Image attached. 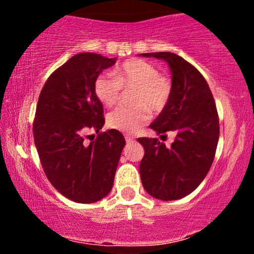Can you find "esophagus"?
I'll use <instances>...</instances> for the list:
<instances>
[{
    "label": "esophagus",
    "instance_id": "obj_1",
    "mask_svg": "<svg viewBox=\"0 0 254 254\" xmlns=\"http://www.w3.org/2000/svg\"><path fill=\"white\" fill-rule=\"evenodd\" d=\"M125 141H127V143H131V142H133V138L129 135H125Z\"/></svg>",
    "mask_w": 254,
    "mask_h": 254
}]
</instances>
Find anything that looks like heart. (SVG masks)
Returning <instances> with one entry per match:
<instances>
[{
    "instance_id": "heart-1",
    "label": "heart",
    "mask_w": 254,
    "mask_h": 254,
    "mask_svg": "<svg viewBox=\"0 0 254 254\" xmlns=\"http://www.w3.org/2000/svg\"><path fill=\"white\" fill-rule=\"evenodd\" d=\"M112 76L101 74L95 78L93 89L104 106L118 101L122 88L133 87L131 107H118L107 116V124L122 132L133 133L149 121V110L160 112L167 106L172 95V82L159 74L154 64L141 58H131L115 68Z\"/></svg>"
}]
</instances>
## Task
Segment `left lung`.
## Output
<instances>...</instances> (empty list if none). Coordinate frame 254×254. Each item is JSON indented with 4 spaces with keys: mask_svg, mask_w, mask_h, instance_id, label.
<instances>
[{
    "mask_svg": "<svg viewBox=\"0 0 254 254\" xmlns=\"http://www.w3.org/2000/svg\"><path fill=\"white\" fill-rule=\"evenodd\" d=\"M139 56L162 60L170 66L171 99L149 127L161 136L176 132L170 148L157 138L137 139L144 148L142 185L156 199H180L196 190L214 161L220 135L216 105L205 78L184 58L172 52Z\"/></svg>",
    "mask_w": 254,
    "mask_h": 254,
    "instance_id": "left-lung-1",
    "label": "left lung"
}]
</instances>
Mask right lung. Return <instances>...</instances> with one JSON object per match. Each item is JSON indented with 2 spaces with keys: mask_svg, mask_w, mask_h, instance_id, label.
Here are the masks:
<instances>
[{
  "mask_svg": "<svg viewBox=\"0 0 254 254\" xmlns=\"http://www.w3.org/2000/svg\"><path fill=\"white\" fill-rule=\"evenodd\" d=\"M117 58L83 52L50 75L38 99L33 137L49 182L68 199L93 203L110 193L125 145L123 135L105 124L93 84ZM95 130L89 144L83 135Z\"/></svg>",
  "mask_w": 254,
  "mask_h": 254,
  "instance_id": "right-lung-1",
  "label": "right lung"
}]
</instances>
